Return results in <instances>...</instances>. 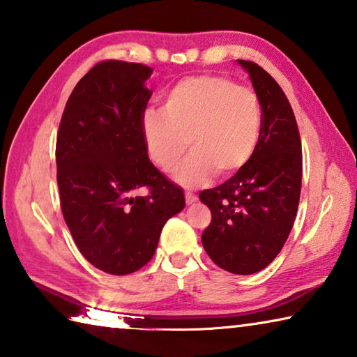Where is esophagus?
<instances>
[{
  "instance_id": "1",
  "label": "esophagus",
  "mask_w": 357,
  "mask_h": 357,
  "mask_svg": "<svg viewBox=\"0 0 357 357\" xmlns=\"http://www.w3.org/2000/svg\"><path fill=\"white\" fill-rule=\"evenodd\" d=\"M197 199H198V197L195 195V193H192V192H185V203H187V204L195 203Z\"/></svg>"
}]
</instances>
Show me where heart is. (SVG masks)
<instances>
[{
  "label": "heart",
  "mask_w": 357,
  "mask_h": 357,
  "mask_svg": "<svg viewBox=\"0 0 357 357\" xmlns=\"http://www.w3.org/2000/svg\"><path fill=\"white\" fill-rule=\"evenodd\" d=\"M262 129L252 90L215 75L189 76L168 90L162 111L142 115V139L150 159L172 172L190 144L193 153L174 172L181 185L197 187L213 174L229 178L248 165Z\"/></svg>",
  "instance_id": "heart-1"
}]
</instances>
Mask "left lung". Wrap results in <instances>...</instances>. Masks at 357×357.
<instances>
[{"label": "left lung", "mask_w": 357, "mask_h": 357, "mask_svg": "<svg viewBox=\"0 0 357 357\" xmlns=\"http://www.w3.org/2000/svg\"><path fill=\"white\" fill-rule=\"evenodd\" d=\"M262 109L261 139L248 165L226 183L199 193L212 213L201 242L220 268L252 275L280 255L300 203L303 156L286 93L257 63L237 61Z\"/></svg>", "instance_id": "left-lung-1"}]
</instances>
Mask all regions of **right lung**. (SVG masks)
<instances>
[{
	"mask_svg": "<svg viewBox=\"0 0 357 357\" xmlns=\"http://www.w3.org/2000/svg\"><path fill=\"white\" fill-rule=\"evenodd\" d=\"M153 68L105 61L76 84L56 142L63 220L82 256L109 275L134 273L151 261L167 220L184 193L148 158L140 120ZM140 186L149 195L135 196Z\"/></svg>",
	"mask_w": 357,
	"mask_h": 357,
	"instance_id": "add662e5",
	"label": "right lung"
}]
</instances>
